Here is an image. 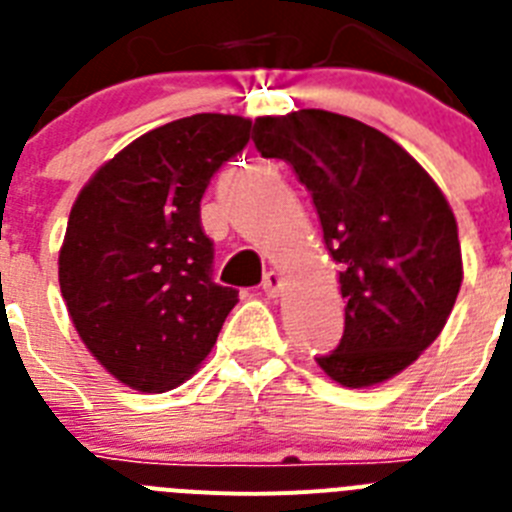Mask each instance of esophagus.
<instances>
[{
  "mask_svg": "<svg viewBox=\"0 0 512 512\" xmlns=\"http://www.w3.org/2000/svg\"><path fill=\"white\" fill-rule=\"evenodd\" d=\"M283 286V278L275 270H268V273L262 275V291L268 293V296H278Z\"/></svg>",
  "mask_w": 512,
  "mask_h": 512,
  "instance_id": "obj_1",
  "label": "esophagus"
}]
</instances>
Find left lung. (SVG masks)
<instances>
[{
  "mask_svg": "<svg viewBox=\"0 0 512 512\" xmlns=\"http://www.w3.org/2000/svg\"><path fill=\"white\" fill-rule=\"evenodd\" d=\"M252 141L306 185L340 265L345 330L317 363L353 389L397 376L441 335L464 278L441 188L397 141L348 115H265Z\"/></svg>",
  "mask_w": 512,
  "mask_h": 512,
  "instance_id": "8db88e82",
  "label": "left lung"
}]
</instances>
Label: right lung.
<instances>
[{
  "mask_svg": "<svg viewBox=\"0 0 512 512\" xmlns=\"http://www.w3.org/2000/svg\"><path fill=\"white\" fill-rule=\"evenodd\" d=\"M250 128L221 113L164 123L102 164L71 206L61 296L87 350L131 389L180 386L239 301L213 281L201 198Z\"/></svg>",
  "mask_w": 512,
  "mask_h": 512,
  "instance_id": "add662e5",
  "label": "right lung"
}]
</instances>
